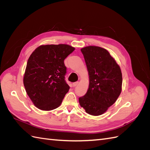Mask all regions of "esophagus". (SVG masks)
Returning a JSON list of instances; mask_svg holds the SVG:
<instances>
[{
	"instance_id": "obj_1",
	"label": "esophagus",
	"mask_w": 150,
	"mask_h": 150,
	"mask_svg": "<svg viewBox=\"0 0 150 150\" xmlns=\"http://www.w3.org/2000/svg\"><path fill=\"white\" fill-rule=\"evenodd\" d=\"M78 84H79V82H78V81H77V82H75V83L72 84V85H73V87H76V86L78 85Z\"/></svg>"
}]
</instances>
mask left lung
<instances>
[{
    "label": "left lung",
    "instance_id": "obj_1",
    "mask_svg": "<svg viewBox=\"0 0 150 150\" xmlns=\"http://www.w3.org/2000/svg\"><path fill=\"white\" fill-rule=\"evenodd\" d=\"M88 71L89 83L87 93L79 98L80 106L92 116L104 114L121 93L122 73L106 49L94 46L81 49Z\"/></svg>",
    "mask_w": 150,
    "mask_h": 150
}]
</instances>
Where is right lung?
Here are the masks:
<instances>
[{
	"label": "right lung",
	"instance_id": "right-lung-1",
	"mask_svg": "<svg viewBox=\"0 0 150 150\" xmlns=\"http://www.w3.org/2000/svg\"><path fill=\"white\" fill-rule=\"evenodd\" d=\"M75 50L67 44L41 45L31 54L23 83L34 106L43 111L58 108L70 87L64 80L65 59Z\"/></svg>",
	"mask_w": 150,
	"mask_h": 150
}]
</instances>
